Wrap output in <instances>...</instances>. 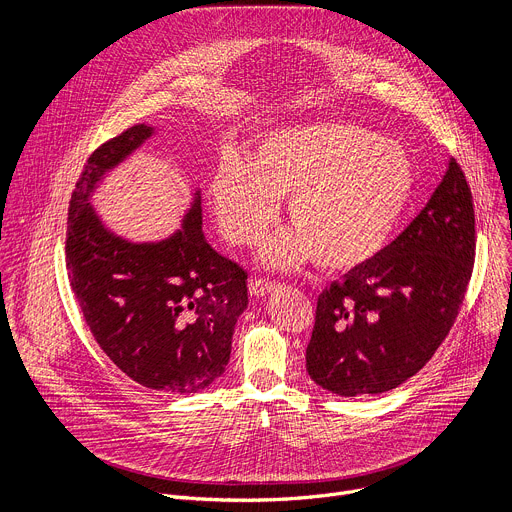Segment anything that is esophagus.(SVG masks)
Returning <instances> with one entry per match:
<instances>
[{
    "instance_id": "esophagus-1",
    "label": "esophagus",
    "mask_w": 512,
    "mask_h": 512,
    "mask_svg": "<svg viewBox=\"0 0 512 512\" xmlns=\"http://www.w3.org/2000/svg\"><path fill=\"white\" fill-rule=\"evenodd\" d=\"M273 289H277V283H275V281H267V279H263V277H253L251 283H249L251 296H257V298H263V296L271 294Z\"/></svg>"
}]
</instances>
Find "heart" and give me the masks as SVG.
I'll return each instance as SVG.
<instances>
[{
    "mask_svg": "<svg viewBox=\"0 0 512 512\" xmlns=\"http://www.w3.org/2000/svg\"><path fill=\"white\" fill-rule=\"evenodd\" d=\"M413 192L411 160L393 139L350 123H320L265 133L245 162L225 158L210 178V198L225 235L257 243L289 196L296 233L271 241L265 259L287 265L312 255L328 271L373 259L391 239Z\"/></svg>",
    "mask_w": 512,
    "mask_h": 512,
    "instance_id": "b5f03b06",
    "label": "heart"
}]
</instances>
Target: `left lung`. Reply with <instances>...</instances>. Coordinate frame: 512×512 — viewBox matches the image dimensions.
I'll use <instances>...</instances> for the list:
<instances>
[{
    "label": "left lung",
    "mask_w": 512,
    "mask_h": 512,
    "mask_svg": "<svg viewBox=\"0 0 512 512\" xmlns=\"http://www.w3.org/2000/svg\"><path fill=\"white\" fill-rule=\"evenodd\" d=\"M474 257V200L452 158L407 229L318 296L310 377L340 397L385 393L411 379L452 330Z\"/></svg>",
    "instance_id": "1"
}]
</instances>
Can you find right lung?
<instances>
[{
	"label": "right lung",
	"instance_id": "obj_1",
	"mask_svg": "<svg viewBox=\"0 0 512 512\" xmlns=\"http://www.w3.org/2000/svg\"><path fill=\"white\" fill-rule=\"evenodd\" d=\"M150 133L143 123L127 127L87 158L70 196L66 269L91 334L117 367L148 389L190 395L225 373L249 304L247 271L204 241L198 198L182 231L162 243L133 245L105 231L89 192Z\"/></svg>",
	"mask_w": 512,
	"mask_h": 512
}]
</instances>
